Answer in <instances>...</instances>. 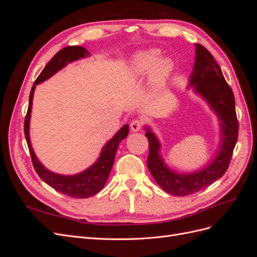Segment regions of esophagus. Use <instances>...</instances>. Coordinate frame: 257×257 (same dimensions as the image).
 <instances>
[{"label": "esophagus", "mask_w": 257, "mask_h": 257, "mask_svg": "<svg viewBox=\"0 0 257 257\" xmlns=\"http://www.w3.org/2000/svg\"><path fill=\"white\" fill-rule=\"evenodd\" d=\"M130 126H131L132 132H138V131H141L143 127V122L141 120H137V119L133 120L131 122Z\"/></svg>", "instance_id": "1"}]
</instances>
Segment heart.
Wrapping results in <instances>:
<instances>
[{
  "mask_svg": "<svg viewBox=\"0 0 257 257\" xmlns=\"http://www.w3.org/2000/svg\"><path fill=\"white\" fill-rule=\"evenodd\" d=\"M172 62L167 59L160 60V52L151 49L137 53L134 59V68L139 77L151 73L152 83L155 88H160L165 82L172 72Z\"/></svg>",
  "mask_w": 257,
  "mask_h": 257,
  "instance_id": "heart-1",
  "label": "heart"
}]
</instances>
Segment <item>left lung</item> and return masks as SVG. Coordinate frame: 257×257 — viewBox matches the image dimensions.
I'll return each instance as SVG.
<instances>
[{
  "instance_id": "left-lung-1",
  "label": "left lung",
  "mask_w": 257,
  "mask_h": 257,
  "mask_svg": "<svg viewBox=\"0 0 257 257\" xmlns=\"http://www.w3.org/2000/svg\"><path fill=\"white\" fill-rule=\"evenodd\" d=\"M203 98L217 116L220 144L213 158L196 172L178 173L170 169L161 155V143L149 126H145L149 142L147 165L161 188L175 196H186L207 188L226 172L238 138L235 97L219 64L204 46L195 44V62L189 87Z\"/></svg>"
}]
</instances>
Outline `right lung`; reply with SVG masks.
I'll list each match as a JSON object with an SVG mask.
<instances>
[{
  "mask_svg": "<svg viewBox=\"0 0 257 257\" xmlns=\"http://www.w3.org/2000/svg\"><path fill=\"white\" fill-rule=\"evenodd\" d=\"M89 53L90 52H88V50L81 47V46H68V47L61 49L48 62V64L44 67L40 76L36 78L32 89H31L29 97V108L25 120V135L31 158H32L33 166L37 175L41 177L44 182L50 185L52 189L64 194V195L74 198H88L90 196L95 195L96 193L103 189V186L105 185L111 172L118 147L123 139L126 138L128 135V125L125 124V125L122 126L113 135L110 141H108L104 145L98 159L90 167L84 169L83 172L75 175H61L53 173L48 168H46L40 162V160L37 159L32 145H31L30 119L31 112H32L33 96L36 85L49 79L51 76L61 71L68 63L89 57Z\"/></svg>",
  "mask_w": 257,
  "mask_h": 257,
  "instance_id": "obj_1",
  "label": "right lung"
}]
</instances>
